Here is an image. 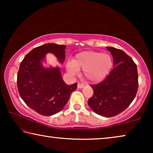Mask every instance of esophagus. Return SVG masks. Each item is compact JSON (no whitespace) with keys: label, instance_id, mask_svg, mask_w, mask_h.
<instances>
[{"label":"esophagus","instance_id":"esophagus-1","mask_svg":"<svg viewBox=\"0 0 153 153\" xmlns=\"http://www.w3.org/2000/svg\"><path fill=\"white\" fill-rule=\"evenodd\" d=\"M84 86V84H82V83H78V84H77V88H82Z\"/></svg>","mask_w":153,"mask_h":153}]
</instances>
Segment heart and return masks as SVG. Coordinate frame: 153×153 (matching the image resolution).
I'll return each instance as SVG.
<instances>
[{
    "label": "heart",
    "instance_id": "heart-1",
    "mask_svg": "<svg viewBox=\"0 0 153 153\" xmlns=\"http://www.w3.org/2000/svg\"><path fill=\"white\" fill-rule=\"evenodd\" d=\"M112 65V59L107 54L86 51L77 54L72 63L67 65V69L72 75L82 69L85 78L90 82H98L107 76Z\"/></svg>",
    "mask_w": 153,
    "mask_h": 153
}]
</instances>
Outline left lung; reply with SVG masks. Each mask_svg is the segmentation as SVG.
Wrapping results in <instances>:
<instances>
[{
	"mask_svg": "<svg viewBox=\"0 0 153 153\" xmlns=\"http://www.w3.org/2000/svg\"><path fill=\"white\" fill-rule=\"evenodd\" d=\"M113 58L114 68L102 82L90 85L94 94L88 104L103 117L123 112L136 97L138 87L137 67L130 56L120 49L107 47Z\"/></svg>",
	"mask_w": 153,
	"mask_h": 153,
	"instance_id": "1",
	"label": "left lung"
}]
</instances>
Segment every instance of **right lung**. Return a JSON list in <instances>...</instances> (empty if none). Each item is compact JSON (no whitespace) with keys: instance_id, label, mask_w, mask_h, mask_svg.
Returning <instances> with one entry per match:
<instances>
[{"instance_id":"add662e5","label":"right lung","mask_w":153,"mask_h":153,"mask_svg":"<svg viewBox=\"0 0 153 153\" xmlns=\"http://www.w3.org/2000/svg\"><path fill=\"white\" fill-rule=\"evenodd\" d=\"M65 48V45L45 44L31 51L20 63L17 79L19 95L28 107L40 115L50 116L61 111L77 88V83H65L59 67L45 68L42 64L48 53L63 63Z\"/></svg>"}]
</instances>
